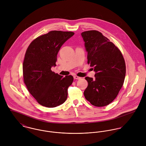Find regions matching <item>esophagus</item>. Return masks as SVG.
I'll return each instance as SVG.
<instances>
[{
  "label": "esophagus",
  "instance_id": "1",
  "mask_svg": "<svg viewBox=\"0 0 146 146\" xmlns=\"http://www.w3.org/2000/svg\"><path fill=\"white\" fill-rule=\"evenodd\" d=\"M74 78L75 79H76V80H78V79H80V77H79L78 76H76V75H74Z\"/></svg>",
  "mask_w": 146,
  "mask_h": 146
}]
</instances>
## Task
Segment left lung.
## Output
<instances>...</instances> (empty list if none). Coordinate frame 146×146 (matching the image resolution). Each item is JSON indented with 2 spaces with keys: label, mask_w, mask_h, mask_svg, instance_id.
I'll use <instances>...</instances> for the list:
<instances>
[{
  "label": "left lung",
  "mask_w": 146,
  "mask_h": 146,
  "mask_svg": "<svg viewBox=\"0 0 146 146\" xmlns=\"http://www.w3.org/2000/svg\"><path fill=\"white\" fill-rule=\"evenodd\" d=\"M88 53V63L96 72L95 78L85 77L88 85L84 92L86 100L97 107L111 103L117 97L125 79L126 66L121 51L96 30L83 32Z\"/></svg>",
  "instance_id": "left-lung-1"
}]
</instances>
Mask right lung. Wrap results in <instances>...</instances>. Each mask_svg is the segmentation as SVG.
Returning <instances> with one entry per match:
<instances>
[{
    "label": "right lung",
    "instance_id": "obj_1",
    "mask_svg": "<svg viewBox=\"0 0 146 146\" xmlns=\"http://www.w3.org/2000/svg\"><path fill=\"white\" fill-rule=\"evenodd\" d=\"M74 35L71 31H51L34 39L28 46L23 63V76L30 93L46 107H55L67 98V89L74 80L56 74L57 54L63 44Z\"/></svg>",
    "mask_w": 146,
    "mask_h": 146
}]
</instances>
